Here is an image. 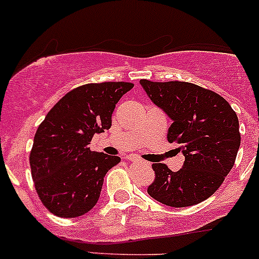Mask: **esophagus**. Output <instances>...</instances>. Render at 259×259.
Returning <instances> with one entry per match:
<instances>
[{
	"mask_svg": "<svg viewBox=\"0 0 259 259\" xmlns=\"http://www.w3.org/2000/svg\"><path fill=\"white\" fill-rule=\"evenodd\" d=\"M129 160H130V161H134V163H142V164H144V165H146V166L150 165V163H148V161L140 160V159L137 158V156H130Z\"/></svg>",
	"mask_w": 259,
	"mask_h": 259,
	"instance_id": "esophagus-1",
	"label": "esophagus"
}]
</instances>
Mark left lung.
<instances>
[{
	"instance_id": "8db88e82",
	"label": "left lung",
	"mask_w": 259,
	"mask_h": 259,
	"mask_svg": "<svg viewBox=\"0 0 259 259\" xmlns=\"http://www.w3.org/2000/svg\"><path fill=\"white\" fill-rule=\"evenodd\" d=\"M140 85L171 119L168 142L178 143L185 158L178 171L154 163L155 179L148 194L174 208L203 202L221 187L236 161L241 145L236 111L221 95L195 83L143 79Z\"/></svg>"
}]
</instances>
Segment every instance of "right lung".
<instances>
[{"label": "right lung", "mask_w": 259, "mask_h": 259, "mask_svg": "<svg viewBox=\"0 0 259 259\" xmlns=\"http://www.w3.org/2000/svg\"><path fill=\"white\" fill-rule=\"evenodd\" d=\"M134 83H86L74 89L38 125L30 153L38 198L52 214L76 218L98 203L105 174L120 158L91 151L95 133L110 129L115 105Z\"/></svg>", "instance_id": "right-lung-1"}]
</instances>
